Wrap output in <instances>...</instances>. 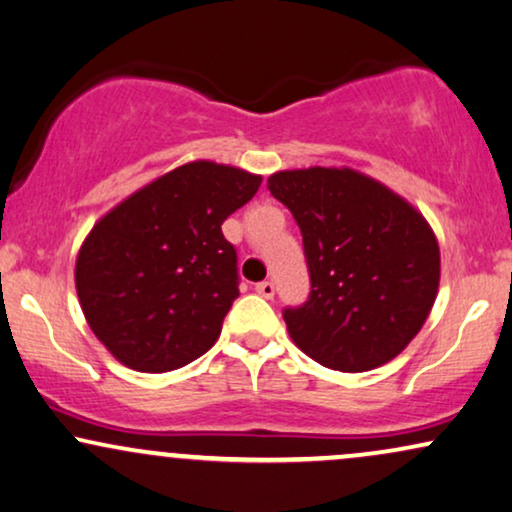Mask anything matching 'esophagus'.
<instances>
[{
  "mask_svg": "<svg viewBox=\"0 0 512 512\" xmlns=\"http://www.w3.org/2000/svg\"><path fill=\"white\" fill-rule=\"evenodd\" d=\"M255 290H257V293H260L262 297H267V300H271V297H274V293H276L274 283H271V281H262V283H257Z\"/></svg>",
  "mask_w": 512,
  "mask_h": 512,
  "instance_id": "1",
  "label": "esophagus"
}]
</instances>
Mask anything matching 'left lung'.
I'll return each mask as SVG.
<instances>
[{"instance_id":"1","label":"left lung","mask_w":512,"mask_h":512,"mask_svg":"<svg viewBox=\"0 0 512 512\" xmlns=\"http://www.w3.org/2000/svg\"><path fill=\"white\" fill-rule=\"evenodd\" d=\"M271 196L302 231L312 293L286 309L307 357L342 373L392 361L416 338L439 290V245L420 212L352 167L274 172Z\"/></svg>"}]
</instances>
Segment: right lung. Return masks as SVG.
<instances>
[{
  "mask_svg": "<svg viewBox=\"0 0 512 512\" xmlns=\"http://www.w3.org/2000/svg\"><path fill=\"white\" fill-rule=\"evenodd\" d=\"M260 174L212 160L174 167L92 226L75 262L82 314L120 364L167 373L215 345L238 297L224 219Z\"/></svg>",
  "mask_w": 512,
  "mask_h": 512,
  "instance_id": "add662e5",
  "label": "right lung"
}]
</instances>
